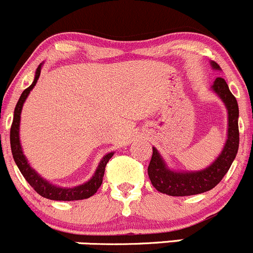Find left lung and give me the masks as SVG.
I'll use <instances>...</instances> for the list:
<instances>
[{"label":"left lung","instance_id":"obj_1","mask_svg":"<svg viewBox=\"0 0 253 253\" xmlns=\"http://www.w3.org/2000/svg\"><path fill=\"white\" fill-rule=\"evenodd\" d=\"M213 70L221 71L219 65L211 61ZM211 90L219 96L228 111L226 141L220 154L211 165L201 170H174L169 168L157 148L153 147L152 160L148 167L150 182L159 192L175 197L193 196L207 192L215 187L230 169L239 149V106L231 94L225 79L218 77Z\"/></svg>","mask_w":253,"mask_h":253}]
</instances>
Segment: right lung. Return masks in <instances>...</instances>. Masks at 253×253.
I'll list each match as a JSON object with an SVG mask.
<instances>
[{"label": "right lung", "mask_w": 253, "mask_h": 253, "mask_svg": "<svg viewBox=\"0 0 253 253\" xmlns=\"http://www.w3.org/2000/svg\"><path fill=\"white\" fill-rule=\"evenodd\" d=\"M44 63H40L38 66L37 71H35V77L33 83L25 89L24 91L20 95L19 100H18L16 109H14V116H13V122H12L11 127V149H12V155H13V159L16 162L18 169L22 172V175L24 176L25 180L28 181L30 186L39 193L42 197L48 198V200L52 201H79V200H85L89 198L90 196H93L94 193L98 191V188L100 187L101 183H103V177L104 172H105V167L108 164L109 160L111 159V157L114 155V152L108 153V154L104 155L101 158L100 163L98 164V168L94 171L93 176L89 178L86 182L82 183V185L73 186V187H61V186L53 185V183L48 182L46 178L42 177V175L38 174L30 164L28 163L27 157L24 155L23 152L22 144H20V137H19V126H20V115H22L23 105H24L25 100H27L28 95L30 94V91L33 90V88L37 84L38 79L40 77V72H42V68Z\"/></svg>", "instance_id": "add662e5"}]
</instances>
